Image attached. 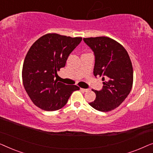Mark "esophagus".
Returning a JSON list of instances; mask_svg holds the SVG:
<instances>
[{
  "instance_id": "obj_1",
  "label": "esophagus",
  "mask_w": 153,
  "mask_h": 153,
  "mask_svg": "<svg viewBox=\"0 0 153 153\" xmlns=\"http://www.w3.org/2000/svg\"><path fill=\"white\" fill-rule=\"evenodd\" d=\"M80 90L81 91H83V92H87V91H89V89H85V88H80Z\"/></svg>"
}]
</instances>
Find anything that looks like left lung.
Returning a JSON list of instances; mask_svg holds the SVG:
<instances>
[{
  "mask_svg": "<svg viewBox=\"0 0 153 153\" xmlns=\"http://www.w3.org/2000/svg\"><path fill=\"white\" fill-rule=\"evenodd\" d=\"M95 56L94 76H102L103 88L93 90L96 98L89 103L100 111L108 112L120 105L130 93L133 68L129 54L120 43L108 37L83 38Z\"/></svg>",
  "mask_w": 153,
  "mask_h": 153,
  "instance_id": "left-lung-1",
  "label": "left lung"
}]
</instances>
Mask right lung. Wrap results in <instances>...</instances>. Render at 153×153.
<instances>
[{"label": "right lung", "instance_id": "obj_1", "mask_svg": "<svg viewBox=\"0 0 153 153\" xmlns=\"http://www.w3.org/2000/svg\"><path fill=\"white\" fill-rule=\"evenodd\" d=\"M81 40V37L47 33L29 49L23 65L22 81L27 94L37 107L48 111L60 109L73 92L80 89L76 85L59 82L55 77Z\"/></svg>", "mask_w": 153, "mask_h": 153}]
</instances>
